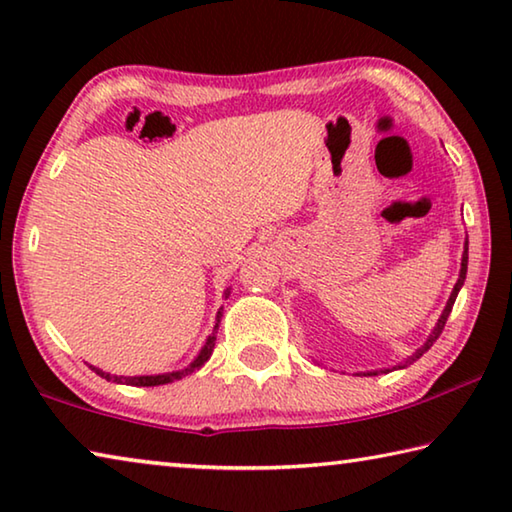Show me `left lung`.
I'll use <instances>...</instances> for the list:
<instances>
[{"label": "left lung", "instance_id": "left-lung-1", "mask_svg": "<svg viewBox=\"0 0 512 512\" xmlns=\"http://www.w3.org/2000/svg\"><path fill=\"white\" fill-rule=\"evenodd\" d=\"M465 275H467V241H465V248H463V259H461V273H458V280H456V284H454V291H452V296H449V300H447V305H445V309H443V314H440V318H438V323H436V327L431 329V334L427 336V341H424L418 350H415L409 359L406 361H402V363H397V366H393V370H400V368H406V366H411L413 361H418L424 352H427L433 343H436V339L440 334H443V327H445V323H447V318H449V314H452V307H454V302H456V296H458V291H461V287H463V282H465ZM379 372H391V368H386V370H370V372H359V375H363V377H372V375H379Z\"/></svg>", "mask_w": 512, "mask_h": 512}]
</instances>
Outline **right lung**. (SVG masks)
I'll return each instance as SVG.
<instances>
[{
    "label": "right lung",
    "instance_id": "obj_1",
    "mask_svg": "<svg viewBox=\"0 0 512 512\" xmlns=\"http://www.w3.org/2000/svg\"><path fill=\"white\" fill-rule=\"evenodd\" d=\"M228 296H230V289H225L223 291V298L228 300ZM221 316H223V307L216 311V323H214V329H212V334L207 336V341H205V345L201 348V352L196 354V359L189 363L187 368H183V370H173V372H162V375H137V377H124V375H110V372H106V370H101V368H97V366H90L94 372H97L99 377H103L106 381H112V384H126V386H162V384H171V381H176V379H183V377H187V375H192L194 370H198L203 366V363L212 357V350H214V341H216V329H219V325H221Z\"/></svg>",
    "mask_w": 512,
    "mask_h": 512
}]
</instances>
